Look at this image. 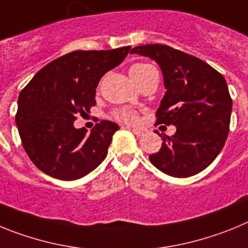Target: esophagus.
<instances>
[{
	"mask_svg": "<svg viewBox=\"0 0 248 248\" xmlns=\"http://www.w3.org/2000/svg\"><path fill=\"white\" fill-rule=\"evenodd\" d=\"M128 129H130L133 133H134L135 135H138V137H140V135H143L144 134V130L143 129H139V128H131V126H126Z\"/></svg>",
	"mask_w": 248,
	"mask_h": 248,
	"instance_id": "obj_1",
	"label": "esophagus"
}]
</instances>
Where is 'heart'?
<instances>
[{
	"label": "heart",
	"instance_id": "1",
	"mask_svg": "<svg viewBox=\"0 0 248 248\" xmlns=\"http://www.w3.org/2000/svg\"><path fill=\"white\" fill-rule=\"evenodd\" d=\"M153 65L148 64V63H135L130 67L129 69V74L131 76H138V74L143 73L145 72L146 69L151 68ZM113 117L115 118L117 120H120V122H124V123H135L138 120V113L135 109H131V108H120V109H115L113 111Z\"/></svg>",
	"mask_w": 248,
	"mask_h": 248
}]
</instances>
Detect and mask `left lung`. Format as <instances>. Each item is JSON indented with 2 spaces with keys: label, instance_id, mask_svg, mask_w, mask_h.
I'll return each mask as SVG.
<instances>
[{
  "label": "left lung",
  "instance_id": "1",
  "mask_svg": "<svg viewBox=\"0 0 248 248\" xmlns=\"http://www.w3.org/2000/svg\"><path fill=\"white\" fill-rule=\"evenodd\" d=\"M130 53L159 64L166 92L156 124L176 126L149 156L151 164L174 177L199 174L220 154L229 135L232 99L226 79L201 59L169 46H139Z\"/></svg>",
  "mask_w": 248,
  "mask_h": 248
}]
</instances>
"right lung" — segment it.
<instances>
[{
	"instance_id": "right-lung-1",
	"label": "right lung",
	"mask_w": 248,
	"mask_h": 248,
	"mask_svg": "<svg viewBox=\"0 0 248 248\" xmlns=\"http://www.w3.org/2000/svg\"><path fill=\"white\" fill-rule=\"evenodd\" d=\"M130 47L76 50L48 63L18 97L16 124L32 163L59 180H77L108 154L118 124L102 120L87 133L74 128L77 114L95 105V89L107 72L118 67Z\"/></svg>"
}]
</instances>
